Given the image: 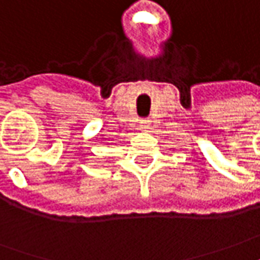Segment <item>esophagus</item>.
Wrapping results in <instances>:
<instances>
[{
  "mask_svg": "<svg viewBox=\"0 0 260 260\" xmlns=\"http://www.w3.org/2000/svg\"><path fill=\"white\" fill-rule=\"evenodd\" d=\"M149 126H151V119H141V122H139L141 131H148Z\"/></svg>",
  "mask_w": 260,
  "mask_h": 260,
  "instance_id": "obj_1",
  "label": "esophagus"
}]
</instances>
